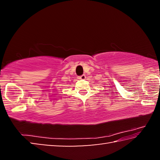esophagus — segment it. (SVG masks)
Here are the masks:
<instances>
[{
	"instance_id": "34e87169",
	"label": "esophagus",
	"mask_w": 160,
	"mask_h": 160,
	"mask_svg": "<svg viewBox=\"0 0 160 160\" xmlns=\"http://www.w3.org/2000/svg\"><path fill=\"white\" fill-rule=\"evenodd\" d=\"M86 78L85 75H80V76H78V79H80V80H85Z\"/></svg>"
}]
</instances>
